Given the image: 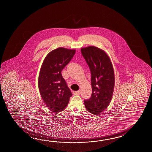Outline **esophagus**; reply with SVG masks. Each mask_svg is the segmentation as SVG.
<instances>
[{"instance_id": "1", "label": "esophagus", "mask_w": 152, "mask_h": 152, "mask_svg": "<svg viewBox=\"0 0 152 152\" xmlns=\"http://www.w3.org/2000/svg\"><path fill=\"white\" fill-rule=\"evenodd\" d=\"M74 93H75V94H80L81 93V91L80 90L77 91H75L74 92Z\"/></svg>"}]
</instances>
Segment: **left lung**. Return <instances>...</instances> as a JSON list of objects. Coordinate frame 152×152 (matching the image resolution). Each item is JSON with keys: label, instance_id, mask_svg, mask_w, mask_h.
<instances>
[{"label": "left lung", "instance_id": "obj_1", "mask_svg": "<svg viewBox=\"0 0 152 152\" xmlns=\"http://www.w3.org/2000/svg\"><path fill=\"white\" fill-rule=\"evenodd\" d=\"M81 52L90 69L92 93L84 100L90 113L98 115L109 105L113 95L115 75L109 56L103 50L95 46L81 48Z\"/></svg>", "mask_w": 152, "mask_h": 152}]
</instances>
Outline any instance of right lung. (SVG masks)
Masks as SVG:
<instances>
[{
  "label": "right lung",
  "mask_w": 152,
  "mask_h": 152,
  "mask_svg": "<svg viewBox=\"0 0 152 152\" xmlns=\"http://www.w3.org/2000/svg\"><path fill=\"white\" fill-rule=\"evenodd\" d=\"M75 53L74 49L59 47L49 52L42 63L38 80L39 91L46 107L52 112L65 109L72 96L61 71Z\"/></svg>",
  "instance_id": "add662e5"
}]
</instances>
